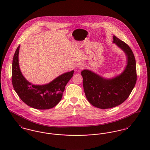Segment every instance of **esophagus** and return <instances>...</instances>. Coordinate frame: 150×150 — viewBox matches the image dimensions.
<instances>
[{
    "label": "esophagus",
    "instance_id": "1",
    "mask_svg": "<svg viewBox=\"0 0 150 150\" xmlns=\"http://www.w3.org/2000/svg\"><path fill=\"white\" fill-rule=\"evenodd\" d=\"M84 67V64H79V69H83Z\"/></svg>",
    "mask_w": 150,
    "mask_h": 150
}]
</instances>
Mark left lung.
I'll return each mask as SVG.
<instances>
[{"label":"left lung","mask_w":150,"mask_h":150,"mask_svg":"<svg viewBox=\"0 0 150 150\" xmlns=\"http://www.w3.org/2000/svg\"><path fill=\"white\" fill-rule=\"evenodd\" d=\"M114 43L126 55L127 65L123 72L112 79H105L95 72H81L85 95L90 104L100 109L119 105L129 97L137 81L135 59L129 45L113 36Z\"/></svg>","instance_id":"1"}]
</instances>
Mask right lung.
Wrapping results in <instances>:
<instances>
[{
    "mask_svg": "<svg viewBox=\"0 0 150 150\" xmlns=\"http://www.w3.org/2000/svg\"><path fill=\"white\" fill-rule=\"evenodd\" d=\"M18 46L12 61V82L15 91L27 105L37 109H48L57 105L62 98L65 86L72 77L74 71L66 72L49 84L33 85L22 75L18 65Z\"/></svg>",
    "mask_w": 150,
    "mask_h": 150,
    "instance_id": "right-lung-1",
    "label": "right lung"
}]
</instances>
